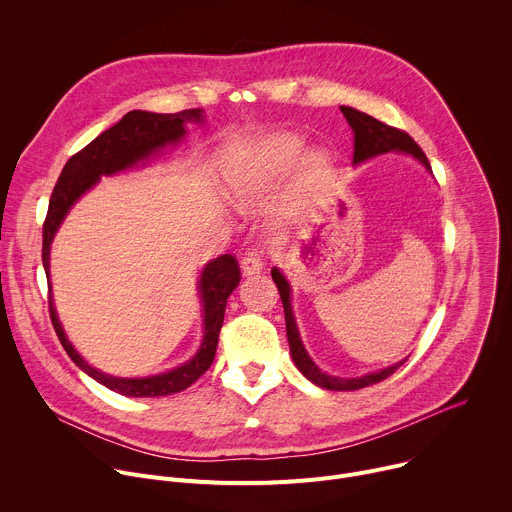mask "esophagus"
I'll list each match as a JSON object with an SVG mask.
<instances>
[{
	"label": "esophagus",
	"instance_id": "obj_1",
	"mask_svg": "<svg viewBox=\"0 0 512 512\" xmlns=\"http://www.w3.org/2000/svg\"><path fill=\"white\" fill-rule=\"evenodd\" d=\"M241 269L245 275H253V273H259L263 269V257H261V251L257 249H247L241 257Z\"/></svg>",
	"mask_w": 512,
	"mask_h": 512
}]
</instances>
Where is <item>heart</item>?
I'll list each match as a JSON object with an SVG mask.
<instances>
[{"label": "heart", "mask_w": 512, "mask_h": 512, "mask_svg": "<svg viewBox=\"0 0 512 512\" xmlns=\"http://www.w3.org/2000/svg\"><path fill=\"white\" fill-rule=\"evenodd\" d=\"M302 150V143L296 137H289V135H279L275 139H271L267 143V148L263 152V160L259 164V170L255 172V182L265 180L267 176L283 170L285 166H289L298 158ZM326 170V158L320 152H312L304 158L302 162V174L306 180H318Z\"/></svg>", "instance_id": "b5f03b06"}]
</instances>
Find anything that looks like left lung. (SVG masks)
<instances>
[{"instance_id":"obj_1","label":"left lung","mask_w":512,"mask_h":512,"mask_svg":"<svg viewBox=\"0 0 512 512\" xmlns=\"http://www.w3.org/2000/svg\"><path fill=\"white\" fill-rule=\"evenodd\" d=\"M340 111L344 113L348 125L352 127L354 131V164H360L364 160L369 158H375L379 154H387L391 150H397V152H405V154H411L413 158H417L429 172H431V166H429V160L427 156L423 154V150L419 148V145L413 141V137L403 131V129H397V127H391L367 113L362 111H356L352 107H340ZM271 277L279 289V296H281V304H283V312H285V330H287V342H289V352H291V358H294L296 367L300 369V373L312 381L314 385L326 389V391H356V389H364V387H371L375 383H381L385 381L387 377H391L401 364L407 360H401L397 364H393V367L389 369H383L379 373H371V375H364V377H358V379H340V377H330L326 373H322L316 362L308 356L302 340H300V332H298V326H296V318H294V312H291V306H289V283L285 281V277L273 267L271 269Z\"/></svg>"}]
</instances>
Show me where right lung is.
I'll list each match as a JSON object with an SVG mask.
<instances>
[{
    "label": "right lung",
    "mask_w": 512,
    "mask_h": 512,
    "mask_svg": "<svg viewBox=\"0 0 512 512\" xmlns=\"http://www.w3.org/2000/svg\"><path fill=\"white\" fill-rule=\"evenodd\" d=\"M200 119L202 109H186L180 113L129 111L119 123L103 131L87 148L77 152L64 164L60 178L52 190L46 221L42 227V263L46 277H50V243L62 223V218L66 216L70 206L79 200V196L93 188L101 176L127 170L164 148V145L176 143L186 131L184 123ZM239 281L241 269L233 255L216 257L204 267L200 275V294L204 306V340L200 344V350L192 360L182 364V367L148 379H117L89 367L64 336V330L52 306V296H48L50 320L66 354L89 377L125 397H164L188 389L210 369L216 354L218 334H221L225 320L227 300L233 294V289L239 285Z\"/></svg>",
    "instance_id": "add662e5"
}]
</instances>
